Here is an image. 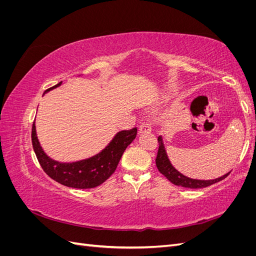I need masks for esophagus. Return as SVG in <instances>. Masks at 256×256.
I'll use <instances>...</instances> for the list:
<instances>
[{"label": "esophagus", "instance_id": "1", "mask_svg": "<svg viewBox=\"0 0 256 256\" xmlns=\"http://www.w3.org/2000/svg\"><path fill=\"white\" fill-rule=\"evenodd\" d=\"M152 131V127H150V124L148 122H142L140 128H138V132L141 134H150Z\"/></svg>", "mask_w": 256, "mask_h": 256}]
</instances>
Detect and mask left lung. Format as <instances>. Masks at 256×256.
<instances>
[{"mask_svg":"<svg viewBox=\"0 0 256 256\" xmlns=\"http://www.w3.org/2000/svg\"><path fill=\"white\" fill-rule=\"evenodd\" d=\"M158 143H159V148H158V154H157V158H156V166L159 170V172L164 175L168 180L171 182L172 184L176 186H180V187L184 188H190V189H200V188H206L208 186H212L216 182H219L224 178L228 177L230 172L228 174L223 175L219 178H216V180H192V178H189L187 176L182 175L177 170L172 166L171 162H170L168 154L164 148V141H162V138H158Z\"/></svg>","mask_w":256,"mask_h":256,"instance_id":"8db88e82","label":"left lung"}]
</instances>
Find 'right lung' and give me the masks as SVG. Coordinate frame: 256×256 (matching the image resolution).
Instances as JSON below:
<instances>
[{
  "mask_svg": "<svg viewBox=\"0 0 256 256\" xmlns=\"http://www.w3.org/2000/svg\"><path fill=\"white\" fill-rule=\"evenodd\" d=\"M60 84L62 82L48 88L44 94L60 86ZM136 134V128L122 130L113 138L110 144L102 152L92 158L72 164H60L58 161L52 160L44 154L36 136L35 122L32 127V144L38 162L46 174L53 180L70 188L90 189L104 182L115 172L124 152L134 140Z\"/></svg>",
  "mask_w": 256,
  "mask_h": 256,
  "instance_id": "1",
  "label": "right lung"
}]
</instances>
